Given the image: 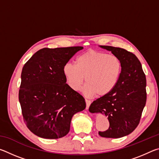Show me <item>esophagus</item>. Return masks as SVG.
I'll return each mask as SVG.
<instances>
[{
	"label": "esophagus",
	"mask_w": 159,
	"mask_h": 159,
	"mask_svg": "<svg viewBox=\"0 0 159 159\" xmlns=\"http://www.w3.org/2000/svg\"><path fill=\"white\" fill-rule=\"evenodd\" d=\"M85 102H86V109H88V108H89V107H90V105L91 101L89 100V99H85Z\"/></svg>",
	"instance_id": "34e87169"
}]
</instances>
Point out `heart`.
<instances>
[{"label": "heart", "instance_id": "obj_1", "mask_svg": "<svg viewBox=\"0 0 159 159\" xmlns=\"http://www.w3.org/2000/svg\"><path fill=\"white\" fill-rule=\"evenodd\" d=\"M122 72V63L115 55L91 50L77 57L76 65L67 62L63 73L69 87L79 90L85 77L87 83L83 88L86 96L104 97L112 92Z\"/></svg>", "mask_w": 159, "mask_h": 159}]
</instances>
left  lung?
<instances>
[{
  "label": "left lung",
  "instance_id": "8db88e82",
  "mask_svg": "<svg viewBox=\"0 0 159 159\" xmlns=\"http://www.w3.org/2000/svg\"><path fill=\"white\" fill-rule=\"evenodd\" d=\"M111 51L122 63V72L112 92L90 104L89 111L102 113L108 117L109 128L99 131L103 138H120L131 133L139 125L146 104V77L139 60L123 48L101 45Z\"/></svg>",
  "mask_w": 159,
  "mask_h": 159
}]
</instances>
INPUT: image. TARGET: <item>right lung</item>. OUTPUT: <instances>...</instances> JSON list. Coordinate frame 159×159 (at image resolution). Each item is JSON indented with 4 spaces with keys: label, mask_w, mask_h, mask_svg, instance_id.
Masks as SVG:
<instances>
[{
    "label": "right lung",
    "mask_w": 159,
    "mask_h": 159,
    "mask_svg": "<svg viewBox=\"0 0 159 159\" xmlns=\"http://www.w3.org/2000/svg\"><path fill=\"white\" fill-rule=\"evenodd\" d=\"M83 47L39 50L26 61L19 91L24 121L32 133L45 139L68 134L71 118L85 109L83 97L67 84L63 67Z\"/></svg>",
    "instance_id": "obj_1"
}]
</instances>
